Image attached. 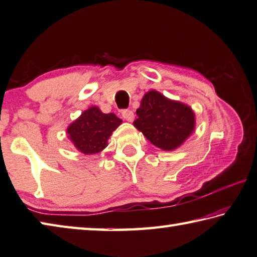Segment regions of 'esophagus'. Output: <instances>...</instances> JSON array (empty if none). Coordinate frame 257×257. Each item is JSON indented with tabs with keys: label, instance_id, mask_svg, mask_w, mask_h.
<instances>
[{
	"label": "esophagus",
	"instance_id": "esophagus-1",
	"mask_svg": "<svg viewBox=\"0 0 257 257\" xmlns=\"http://www.w3.org/2000/svg\"><path fill=\"white\" fill-rule=\"evenodd\" d=\"M121 114H122V118L124 120H127V121H129V122H132L133 120L135 119V114H134V112L132 111V110H127V109L122 110Z\"/></svg>",
	"mask_w": 257,
	"mask_h": 257
}]
</instances>
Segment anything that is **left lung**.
Masks as SVG:
<instances>
[{
  "label": "left lung",
  "instance_id": "obj_1",
  "mask_svg": "<svg viewBox=\"0 0 257 257\" xmlns=\"http://www.w3.org/2000/svg\"><path fill=\"white\" fill-rule=\"evenodd\" d=\"M134 125L150 143L163 150L178 148L195 129V113L189 105L166 98L156 90L144 95Z\"/></svg>",
  "mask_w": 257,
  "mask_h": 257
}]
</instances>
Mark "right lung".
I'll use <instances>...</instances> for the list:
<instances>
[{"label": "right lung", "instance_id": "1", "mask_svg": "<svg viewBox=\"0 0 257 257\" xmlns=\"http://www.w3.org/2000/svg\"><path fill=\"white\" fill-rule=\"evenodd\" d=\"M121 121L114 113H103L92 105L69 125L68 137L82 154H98L107 147L109 137Z\"/></svg>", "mask_w": 257, "mask_h": 257}]
</instances>
